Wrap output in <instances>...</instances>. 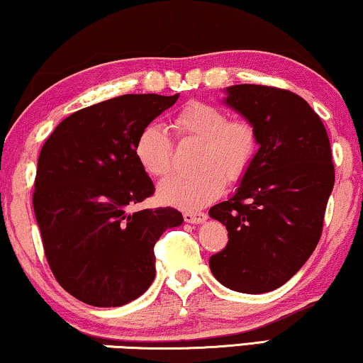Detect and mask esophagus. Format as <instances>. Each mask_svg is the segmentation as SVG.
Wrapping results in <instances>:
<instances>
[{"mask_svg":"<svg viewBox=\"0 0 363 363\" xmlns=\"http://www.w3.org/2000/svg\"><path fill=\"white\" fill-rule=\"evenodd\" d=\"M183 218H185L186 223H191V225H198V223H203L206 220V213L185 211V213H183Z\"/></svg>","mask_w":363,"mask_h":363,"instance_id":"1","label":"esophagus"}]
</instances>
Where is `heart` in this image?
I'll use <instances>...</instances> for the list:
<instances>
[{
  "label": "heart",
  "mask_w": 363,
  "mask_h": 363,
  "mask_svg": "<svg viewBox=\"0 0 363 363\" xmlns=\"http://www.w3.org/2000/svg\"><path fill=\"white\" fill-rule=\"evenodd\" d=\"M182 140L200 142L195 158L196 173L167 178L158 186V198L182 210L215 201L228 183L247 175L259 152V135L246 118H230L223 108L206 102H190L173 118ZM137 162L153 178H163L173 168V145L165 128L148 123L133 145Z\"/></svg>",
  "instance_id": "b5f03b06"
}]
</instances>
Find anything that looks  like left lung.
<instances>
[{"label": "left lung", "instance_id": "left-lung-1", "mask_svg": "<svg viewBox=\"0 0 363 363\" xmlns=\"http://www.w3.org/2000/svg\"><path fill=\"white\" fill-rule=\"evenodd\" d=\"M226 92L228 106L256 127L259 152L235 195L210 210L228 230L210 269L233 291L262 294L289 281L320 240L335 182L330 142L294 92L257 84Z\"/></svg>", "mask_w": 363, "mask_h": 363}]
</instances>
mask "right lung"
Listing matches in <instances>:
<instances>
[{
    "instance_id": "right-lung-1",
    "label": "right lung",
    "mask_w": 363,
    "mask_h": 363,
    "mask_svg": "<svg viewBox=\"0 0 363 363\" xmlns=\"http://www.w3.org/2000/svg\"><path fill=\"white\" fill-rule=\"evenodd\" d=\"M177 99L125 94L81 108L39 153L33 206L44 255L62 289L89 306L142 296L155 277L153 246L183 223L170 206L130 213L155 193L133 153L135 138Z\"/></svg>"
}]
</instances>
